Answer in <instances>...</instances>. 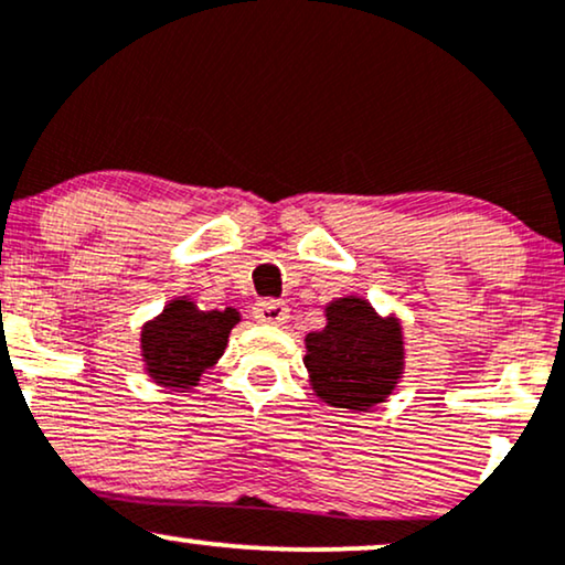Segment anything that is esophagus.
I'll return each mask as SVG.
<instances>
[{
  "label": "esophagus",
  "instance_id": "obj_1",
  "mask_svg": "<svg viewBox=\"0 0 565 565\" xmlns=\"http://www.w3.org/2000/svg\"><path fill=\"white\" fill-rule=\"evenodd\" d=\"M253 315L258 322H266V326H281V322L289 320V307L287 302H278V299H263L253 307Z\"/></svg>",
  "mask_w": 565,
  "mask_h": 565
}]
</instances>
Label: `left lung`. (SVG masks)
Listing matches in <instances>:
<instances>
[{"label": "left lung", "mask_w": 565, "mask_h": 565, "mask_svg": "<svg viewBox=\"0 0 565 565\" xmlns=\"http://www.w3.org/2000/svg\"><path fill=\"white\" fill-rule=\"evenodd\" d=\"M305 366L312 390L326 403L349 411L372 408L401 377V326L382 320L364 299H338L328 307V326L307 335Z\"/></svg>", "instance_id": "8db88e82"}]
</instances>
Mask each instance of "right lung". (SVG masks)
<instances>
[{
    "instance_id": "add662e5",
    "label": "right lung",
    "mask_w": 565,
    "mask_h": 565,
    "mask_svg": "<svg viewBox=\"0 0 565 565\" xmlns=\"http://www.w3.org/2000/svg\"><path fill=\"white\" fill-rule=\"evenodd\" d=\"M237 310H195L193 302L175 299L141 330V353L147 372L164 387H191L224 353Z\"/></svg>"
}]
</instances>
